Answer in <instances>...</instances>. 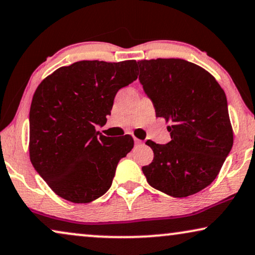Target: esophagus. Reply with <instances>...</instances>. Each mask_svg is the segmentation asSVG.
I'll return each instance as SVG.
<instances>
[{
	"mask_svg": "<svg viewBox=\"0 0 255 255\" xmlns=\"http://www.w3.org/2000/svg\"><path fill=\"white\" fill-rule=\"evenodd\" d=\"M134 144L137 145V146H139V145H142V144H144V141L140 140V139H138V138H134Z\"/></svg>",
	"mask_w": 255,
	"mask_h": 255,
	"instance_id": "34e87169",
	"label": "esophagus"
}]
</instances>
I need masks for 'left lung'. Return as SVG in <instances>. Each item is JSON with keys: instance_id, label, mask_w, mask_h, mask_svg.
<instances>
[{"instance_id": "1", "label": "left lung", "mask_w": 255, "mask_h": 255, "mask_svg": "<svg viewBox=\"0 0 255 255\" xmlns=\"http://www.w3.org/2000/svg\"><path fill=\"white\" fill-rule=\"evenodd\" d=\"M139 81L170 132L168 144L147 140L154 158L142 167L155 189L173 197L201 191L217 177L233 145L224 90L208 71L183 59L138 61Z\"/></svg>"}]
</instances>
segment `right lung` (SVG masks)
I'll return each instance as SVG.
<instances>
[{
	"label": "right lung",
	"mask_w": 255,
	"mask_h": 255,
	"mask_svg": "<svg viewBox=\"0 0 255 255\" xmlns=\"http://www.w3.org/2000/svg\"><path fill=\"white\" fill-rule=\"evenodd\" d=\"M137 61L82 60L58 68L37 87L30 108V160L58 196L89 203L111 187L120 160L133 147L125 134L96 131L118 90L137 79Z\"/></svg>",
	"instance_id": "right-lung-1"
}]
</instances>
